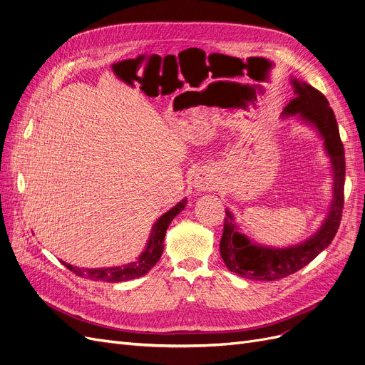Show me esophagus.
<instances>
[{
  "label": "esophagus",
  "instance_id": "34e87169",
  "mask_svg": "<svg viewBox=\"0 0 365 365\" xmlns=\"http://www.w3.org/2000/svg\"><path fill=\"white\" fill-rule=\"evenodd\" d=\"M194 189L198 194L207 192V191H210V189H213V180L209 178V174H205V173L195 174Z\"/></svg>",
  "mask_w": 365,
  "mask_h": 365
}]
</instances>
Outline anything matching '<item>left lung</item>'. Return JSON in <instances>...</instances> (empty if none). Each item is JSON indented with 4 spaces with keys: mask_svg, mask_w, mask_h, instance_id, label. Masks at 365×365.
<instances>
[{
    "mask_svg": "<svg viewBox=\"0 0 365 365\" xmlns=\"http://www.w3.org/2000/svg\"><path fill=\"white\" fill-rule=\"evenodd\" d=\"M291 83L295 98L283 108L282 118L297 116L322 138L332 171V200L318 231L304 242L287 247L265 246L250 240L235 224L231 210L225 209L224 234L219 243L220 257L230 272L250 280L272 282L297 273L329 246L341 220L346 163L334 112L318 89L295 77H291Z\"/></svg>",
    "mask_w": 365,
    "mask_h": 365,
    "instance_id": "8db88e82",
    "label": "left lung"
}]
</instances>
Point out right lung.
Here are the masks:
<instances>
[{"instance_id": "add662e5", "label": "right lung", "mask_w": 365, "mask_h": 365, "mask_svg": "<svg viewBox=\"0 0 365 365\" xmlns=\"http://www.w3.org/2000/svg\"><path fill=\"white\" fill-rule=\"evenodd\" d=\"M185 205H186V198L179 201L173 209H170L167 213H164L155 222L145 250L140 253V257L134 262L125 264L120 267H106V268H81V267L67 264L64 261L61 262L64 264L70 272L76 273V276H81L91 280L118 283V282H126V280L145 276L146 273H149V270H152L155 264L160 261L164 250L165 231L170 227L171 220L185 209Z\"/></svg>"}]
</instances>
